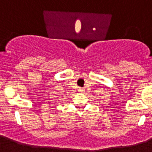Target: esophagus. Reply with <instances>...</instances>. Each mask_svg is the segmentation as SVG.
Here are the masks:
<instances>
[{
  "label": "esophagus",
  "instance_id": "esophagus-1",
  "mask_svg": "<svg viewBox=\"0 0 152 152\" xmlns=\"http://www.w3.org/2000/svg\"><path fill=\"white\" fill-rule=\"evenodd\" d=\"M78 92L79 93H84V90L83 88H78Z\"/></svg>",
  "mask_w": 152,
  "mask_h": 152
}]
</instances>
